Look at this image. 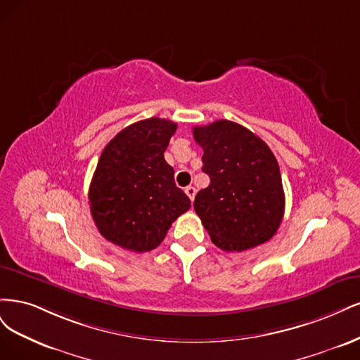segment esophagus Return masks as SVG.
Here are the masks:
<instances>
[{"label":"esophagus","mask_w":360,"mask_h":360,"mask_svg":"<svg viewBox=\"0 0 360 360\" xmlns=\"http://www.w3.org/2000/svg\"><path fill=\"white\" fill-rule=\"evenodd\" d=\"M185 194H187L190 197V200L193 202L194 200V195H195V188L193 187V185H188L187 188H185Z\"/></svg>","instance_id":"1"}]
</instances>
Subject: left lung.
<instances>
[{"label":"left lung","mask_w":360,"mask_h":360,"mask_svg":"<svg viewBox=\"0 0 360 360\" xmlns=\"http://www.w3.org/2000/svg\"><path fill=\"white\" fill-rule=\"evenodd\" d=\"M203 149L202 170L211 182L195 195L194 210L212 242L243 251L269 240L284 215V190L269 146L245 127L219 120L194 127Z\"/></svg>","instance_id":"obj_1"}]
</instances>
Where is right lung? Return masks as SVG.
<instances>
[{"mask_svg":"<svg viewBox=\"0 0 360 360\" xmlns=\"http://www.w3.org/2000/svg\"><path fill=\"white\" fill-rule=\"evenodd\" d=\"M176 122L149 118L125 127L103 149L88 199L104 239L124 250L157 248L191 202L165 160Z\"/></svg>","mask_w":360,"mask_h":360,"instance_id":"obj_1","label":"right lung"}]
</instances>
